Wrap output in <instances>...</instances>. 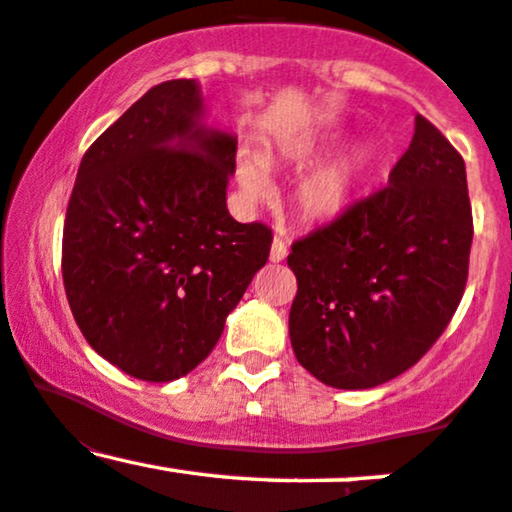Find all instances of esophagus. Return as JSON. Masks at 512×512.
<instances>
[{
	"label": "esophagus",
	"mask_w": 512,
	"mask_h": 512,
	"mask_svg": "<svg viewBox=\"0 0 512 512\" xmlns=\"http://www.w3.org/2000/svg\"><path fill=\"white\" fill-rule=\"evenodd\" d=\"M286 255H289V248H286L284 240L274 238L272 240V250H269V260H272V262H284Z\"/></svg>",
	"instance_id": "34e87169"
}]
</instances>
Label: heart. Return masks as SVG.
<instances>
[{
    "label": "heart",
    "instance_id": "b5f03b06",
    "mask_svg": "<svg viewBox=\"0 0 512 512\" xmlns=\"http://www.w3.org/2000/svg\"><path fill=\"white\" fill-rule=\"evenodd\" d=\"M330 151L327 139H305L286 149V158L298 166L320 161ZM370 168H373V149L370 144H354L344 154L332 158L330 163L320 166L308 178H303L296 190V204L305 219L327 221L344 214L354 204L358 190L366 182ZM236 180L240 192L248 199H262L269 192L267 170L255 158H245L238 163Z\"/></svg>",
    "mask_w": 512,
    "mask_h": 512
}]
</instances>
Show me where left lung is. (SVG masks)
I'll list each match as a JSON object with an SVG mask.
<instances>
[{"label":"left lung","mask_w":512,"mask_h":512,"mask_svg":"<svg viewBox=\"0 0 512 512\" xmlns=\"http://www.w3.org/2000/svg\"><path fill=\"white\" fill-rule=\"evenodd\" d=\"M464 161L426 117L387 187L291 245L289 334L320 383L368 390L436 344L462 301L472 250Z\"/></svg>","instance_id":"8db88e82"}]
</instances>
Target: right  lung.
Here are the masks:
<instances>
[{"label":"right lung","mask_w":512,"mask_h":512,"mask_svg":"<svg viewBox=\"0 0 512 512\" xmlns=\"http://www.w3.org/2000/svg\"><path fill=\"white\" fill-rule=\"evenodd\" d=\"M238 139L204 125L195 79L163 81L81 158L62 236L69 308L96 354L146 383L219 342L272 231L226 209Z\"/></svg>","instance_id":"add662e5"}]
</instances>
